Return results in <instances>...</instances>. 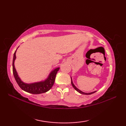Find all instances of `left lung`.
Masks as SVG:
<instances>
[{
	"mask_svg": "<svg viewBox=\"0 0 126 126\" xmlns=\"http://www.w3.org/2000/svg\"><path fill=\"white\" fill-rule=\"evenodd\" d=\"M71 84H72V85H73V87H74V88L75 89L77 92H78L80 94H83V95H90V94H93V93H95L96 91H95V92H92V93H84V92H82V91H81L80 90H79V89H77V88L74 85V84H73V82H72V79H71Z\"/></svg>",
	"mask_w": 126,
	"mask_h": 126,
	"instance_id": "8db88e82",
	"label": "left lung"
}]
</instances>
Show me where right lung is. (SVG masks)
Segmentation results:
<instances>
[{
  "instance_id": "add662e5",
  "label": "right lung",
  "mask_w": 126,
  "mask_h": 126,
  "mask_svg": "<svg viewBox=\"0 0 126 126\" xmlns=\"http://www.w3.org/2000/svg\"><path fill=\"white\" fill-rule=\"evenodd\" d=\"M16 50L14 53V55H13L12 62L13 73L16 81L17 82V84L19 86V87L22 90H24L25 92L33 94H39L46 93L47 91H49L52 88L53 84H54L56 74H57L58 71L60 69V68H56L54 70H53L49 75V77L44 82L34 83L32 84L25 83H24L21 81L19 77H18L17 71H16V69L15 68L14 62L16 58Z\"/></svg>"
}]
</instances>
